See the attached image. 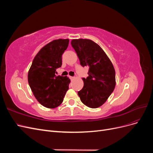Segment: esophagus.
Returning a JSON list of instances; mask_svg holds the SVG:
<instances>
[{"label":"esophagus","mask_w":153,"mask_h":153,"mask_svg":"<svg viewBox=\"0 0 153 153\" xmlns=\"http://www.w3.org/2000/svg\"><path fill=\"white\" fill-rule=\"evenodd\" d=\"M69 78H70V79L72 80L74 79V78H75V77H74V76H69Z\"/></svg>","instance_id":"obj_1"}]
</instances>
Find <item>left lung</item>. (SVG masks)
I'll list each match as a JSON object with an SVG mask.
<instances>
[{
  "instance_id": "left-lung-1",
  "label": "left lung",
  "mask_w": 153,
  "mask_h": 153,
  "mask_svg": "<svg viewBox=\"0 0 153 153\" xmlns=\"http://www.w3.org/2000/svg\"><path fill=\"white\" fill-rule=\"evenodd\" d=\"M71 44L80 65L89 66V75L82 78L84 85L78 94L88 107L98 108L107 100L114 90L115 72L113 64L103 49L92 40L73 39Z\"/></svg>"
}]
</instances>
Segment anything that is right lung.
Here are the masks:
<instances>
[{
  "instance_id": "1",
  "label": "right lung",
  "mask_w": 153,
  "mask_h": 153,
  "mask_svg": "<svg viewBox=\"0 0 153 153\" xmlns=\"http://www.w3.org/2000/svg\"><path fill=\"white\" fill-rule=\"evenodd\" d=\"M68 44V39H59L46 45L36 55L29 71V86L45 107L59 106L69 89V78L55 75L56 69L62 66V55Z\"/></svg>"
}]
</instances>
